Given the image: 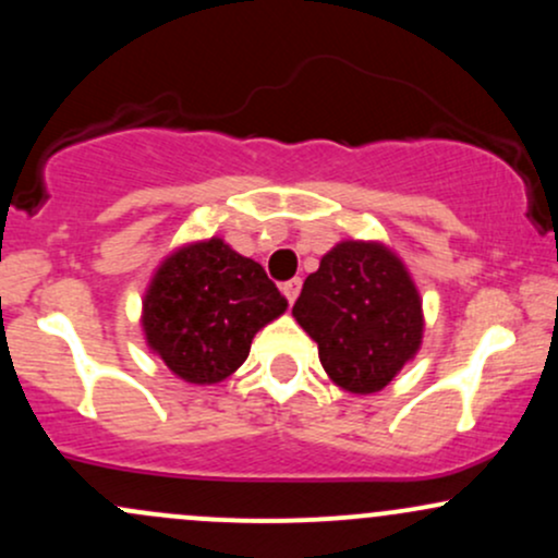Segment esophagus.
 <instances>
[{
  "mask_svg": "<svg viewBox=\"0 0 558 558\" xmlns=\"http://www.w3.org/2000/svg\"><path fill=\"white\" fill-rule=\"evenodd\" d=\"M299 291H302V280H299V278H293V280H286V283H283V296L289 299V304L296 302Z\"/></svg>",
  "mask_w": 558,
  "mask_h": 558,
  "instance_id": "1",
  "label": "esophagus"
}]
</instances>
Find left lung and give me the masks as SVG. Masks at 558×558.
Masks as SVG:
<instances>
[{
	"label": "left lung",
	"instance_id": "left-lung-1",
	"mask_svg": "<svg viewBox=\"0 0 558 558\" xmlns=\"http://www.w3.org/2000/svg\"><path fill=\"white\" fill-rule=\"evenodd\" d=\"M293 317L317 341L328 376L354 395L387 387L424 336L418 291L381 243L330 248L304 280Z\"/></svg>",
	"mask_w": 558,
	"mask_h": 558
}]
</instances>
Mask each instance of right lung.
Returning <instances> with one entry per match:
<instances>
[{"mask_svg":"<svg viewBox=\"0 0 558 558\" xmlns=\"http://www.w3.org/2000/svg\"><path fill=\"white\" fill-rule=\"evenodd\" d=\"M286 307L265 267L211 238L163 259L145 293L143 328L174 376L217 384L241 368L256 330Z\"/></svg>","mask_w":558,"mask_h":558,"instance_id":"obj_1","label":"right lung"}]
</instances>
